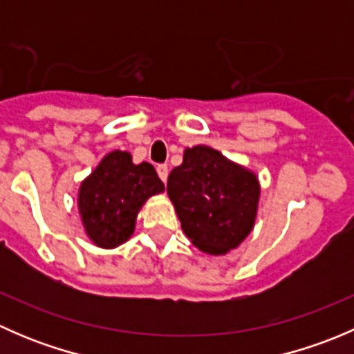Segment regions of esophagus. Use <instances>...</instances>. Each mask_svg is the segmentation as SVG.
Instances as JSON below:
<instances>
[{
	"mask_svg": "<svg viewBox=\"0 0 354 354\" xmlns=\"http://www.w3.org/2000/svg\"><path fill=\"white\" fill-rule=\"evenodd\" d=\"M157 174H159V178L162 181L167 180V174H169V169H167L166 164H159V166H157Z\"/></svg>",
	"mask_w": 354,
	"mask_h": 354,
	"instance_id": "34e87169",
	"label": "esophagus"
}]
</instances>
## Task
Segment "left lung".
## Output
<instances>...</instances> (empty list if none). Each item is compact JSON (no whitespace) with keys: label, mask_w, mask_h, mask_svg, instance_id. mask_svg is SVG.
<instances>
[{"label":"left lung","mask_w":354,"mask_h":354,"mask_svg":"<svg viewBox=\"0 0 354 354\" xmlns=\"http://www.w3.org/2000/svg\"><path fill=\"white\" fill-rule=\"evenodd\" d=\"M181 230L197 248L224 255L252 231L260 185L255 173L207 145L187 149L167 178Z\"/></svg>","instance_id":"obj_1"}]
</instances>
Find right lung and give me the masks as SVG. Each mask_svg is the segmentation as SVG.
Segmentation results:
<instances>
[{"label": "right lung", "instance_id": "add662e5", "mask_svg": "<svg viewBox=\"0 0 354 354\" xmlns=\"http://www.w3.org/2000/svg\"><path fill=\"white\" fill-rule=\"evenodd\" d=\"M162 192L164 183L152 164H133L123 151L109 152L78 192L85 233L101 248H116L133 234L145 200Z\"/></svg>", "mask_w": 354, "mask_h": 354}]
</instances>
